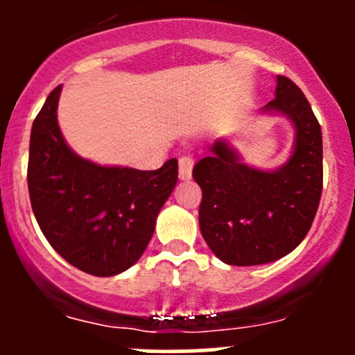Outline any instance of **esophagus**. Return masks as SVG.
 I'll return each mask as SVG.
<instances>
[{
	"label": "esophagus",
	"instance_id": "1",
	"mask_svg": "<svg viewBox=\"0 0 355 355\" xmlns=\"http://www.w3.org/2000/svg\"><path fill=\"white\" fill-rule=\"evenodd\" d=\"M192 166H194V159L191 156H182L178 159V177H180V180H189L192 177Z\"/></svg>",
	"mask_w": 355,
	"mask_h": 355
}]
</instances>
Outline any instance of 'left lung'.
Instances as JSON below:
<instances>
[{"label":"left lung","instance_id":"1","mask_svg":"<svg viewBox=\"0 0 355 355\" xmlns=\"http://www.w3.org/2000/svg\"><path fill=\"white\" fill-rule=\"evenodd\" d=\"M263 113L293 125L292 156L277 170L242 163L225 139L198 161L192 177L202 191L199 228L214 256L232 266H257L292 252L309 232L323 191V137L309 101L287 77Z\"/></svg>","mask_w":355,"mask_h":355}]
</instances>
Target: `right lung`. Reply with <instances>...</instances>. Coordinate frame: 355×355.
<instances>
[{
    "instance_id": "1",
    "label": "right lung",
    "mask_w": 355,
    "mask_h": 355,
    "mask_svg": "<svg viewBox=\"0 0 355 355\" xmlns=\"http://www.w3.org/2000/svg\"><path fill=\"white\" fill-rule=\"evenodd\" d=\"M62 85L32 123L27 184L32 211L53 249L94 277L128 270L144 254L178 180V161L159 170L101 166L75 155L58 127Z\"/></svg>"
}]
</instances>
